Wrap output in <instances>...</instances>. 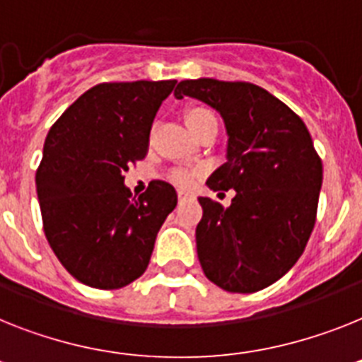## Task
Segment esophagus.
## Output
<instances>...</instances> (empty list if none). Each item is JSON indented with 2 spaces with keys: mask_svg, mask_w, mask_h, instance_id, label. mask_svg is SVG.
Segmentation results:
<instances>
[{
  "mask_svg": "<svg viewBox=\"0 0 362 362\" xmlns=\"http://www.w3.org/2000/svg\"><path fill=\"white\" fill-rule=\"evenodd\" d=\"M178 199L180 200H186V199H195V195L191 193V191L186 189H178Z\"/></svg>",
  "mask_w": 362,
  "mask_h": 362,
  "instance_id": "esophagus-1",
  "label": "esophagus"
}]
</instances>
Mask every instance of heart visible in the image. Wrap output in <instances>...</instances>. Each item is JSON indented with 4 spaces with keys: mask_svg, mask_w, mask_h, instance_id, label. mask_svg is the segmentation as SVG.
<instances>
[{
    "mask_svg": "<svg viewBox=\"0 0 362 362\" xmlns=\"http://www.w3.org/2000/svg\"><path fill=\"white\" fill-rule=\"evenodd\" d=\"M209 117H215L214 112L204 108V106H191V108L186 110V114H184V119H186V124L189 127L191 132H193L200 123H204L206 119H209ZM195 176L197 171H191V169H173L169 178H171V182L175 186L187 187L191 182L195 180Z\"/></svg>",
    "mask_w": 362,
    "mask_h": 362,
    "instance_id": "obj_1",
    "label": "heart"
}]
</instances>
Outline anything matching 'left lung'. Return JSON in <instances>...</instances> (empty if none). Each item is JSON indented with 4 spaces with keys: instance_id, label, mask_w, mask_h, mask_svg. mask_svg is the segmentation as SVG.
Returning <instances> with one entry per match:
<instances>
[{
    "instance_id": "8db88e82",
    "label": "left lung",
    "mask_w": 362,
    "mask_h": 362,
    "mask_svg": "<svg viewBox=\"0 0 362 362\" xmlns=\"http://www.w3.org/2000/svg\"><path fill=\"white\" fill-rule=\"evenodd\" d=\"M184 95L224 119L226 163L206 184L214 191L235 189L228 208L199 199L200 267L228 293H257L287 274L305 250L317 218L322 160L305 123L256 84L182 81L175 97Z\"/></svg>"
}]
</instances>
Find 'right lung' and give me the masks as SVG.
I'll return each instance as SVG.
<instances>
[{
	"instance_id": "add662e5",
	"label": "right lung",
	"mask_w": 362,
	"mask_h": 362,
	"mask_svg": "<svg viewBox=\"0 0 362 362\" xmlns=\"http://www.w3.org/2000/svg\"><path fill=\"white\" fill-rule=\"evenodd\" d=\"M175 84H97L45 138L36 171L45 238L64 269L88 287L121 289L144 274L158 230L178 202L163 180L132 199L123 176L147 154L154 115Z\"/></svg>"
}]
</instances>
